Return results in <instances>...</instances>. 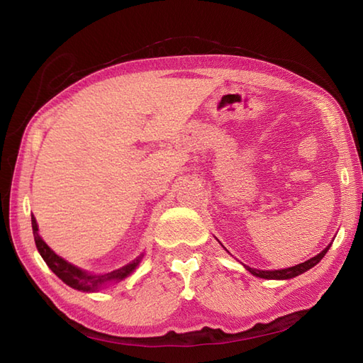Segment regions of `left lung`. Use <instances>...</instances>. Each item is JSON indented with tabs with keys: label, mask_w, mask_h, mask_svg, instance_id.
<instances>
[{
	"label": "left lung",
	"mask_w": 363,
	"mask_h": 363,
	"mask_svg": "<svg viewBox=\"0 0 363 363\" xmlns=\"http://www.w3.org/2000/svg\"><path fill=\"white\" fill-rule=\"evenodd\" d=\"M328 248H330V245H328L325 250H323L320 255H316L315 257L306 260L303 263H298V265L295 267H291V268H284V269H276V271H260V269H255V268H250V267H245L252 276L256 277H260V279H276V280H288V279H292V277H296L300 276V274L306 272L307 269L313 268L318 262H320L324 256L325 252L328 251Z\"/></svg>",
	"instance_id": "obj_1"
}]
</instances>
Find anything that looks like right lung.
<instances>
[{
  "label": "right lung",
  "instance_id": "1",
  "mask_svg": "<svg viewBox=\"0 0 363 363\" xmlns=\"http://www.w3.org/2000/svg\"><path fill=\"white\" fill-rule=\"evenodd\" d=\"M31 227H33V236H35V242H36L38 251L40 252L42 259L45 260L50 269L56 274V276L62 281H65L68 286H71L74 289L84 291V292H94L96 289H100L103 284H106L108 281L123 280L128 276V274L135 271V268L139 265V262L142 259V256H139L135 260L127 263V265L123 268L106 272V274H100V276H94V274H87L77 267L71 265V263H68L67 260H63L45 242H43L42 238L38 235V224H36L35 216H31Z\"/></svg>",
  "mask_w": 363,
  "mask_h": 363
}]
</instances>
